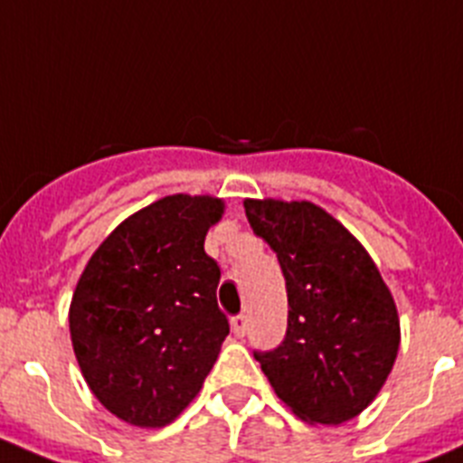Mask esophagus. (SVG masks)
<instances>
[{"mask_svg": "<svg viewBox=\"0 0 463 463\" xmlns=\"http://www.w3.org/2000/svg\"><path fill=\"white\" fill-rule=\"evenodd\" d=\"M229 324H232V333H234L236 337H243L245 330H248V317L236 315V317H232V321H229Z\"/></svg>", "mask_w": 463, "mask_h": 463, "instance_id": "obj_1", "label": "esophagus"}]
</instances>
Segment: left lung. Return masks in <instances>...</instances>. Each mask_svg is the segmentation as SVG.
<instances>
[{
    "label": "left lung",
    "instance_id": "1",
    "mask_svg": "<svg viewBox=\"0 0 463 463\" xmlns=\"http://www.w3.org/2000/svg\"><path fill=\"white\" fill-rule=\"evenodd\" d=\"M245 215L282 266L284 342L254 351L275 395L309 425H342L376 400L400 351V315L374 260L312 202L245 199Z\"/></svg>",
    "mask_w": 463,
    "mask_h": 463
}]
</instances>
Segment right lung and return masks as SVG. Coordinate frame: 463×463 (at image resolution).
Instances as JSON below:
<instances>
[{
  "label": "right lung",
  "instance_id": "obj_1",
  "mask_svg": "<svg viewBox=\"0 0 463 463\" xmlns=\"http://www.w3.org/2000/svg\"><path fill=\"white\" fill-rule=\"evenodd\" d=\"M224 202L167 194L99 245L73 291L68 326L96 400L133 427L169 425L197 397L229 335L203 252Z\"/></svg>",
  "mask_w": 463,
  "mask_h": 463
}]
</instances>
